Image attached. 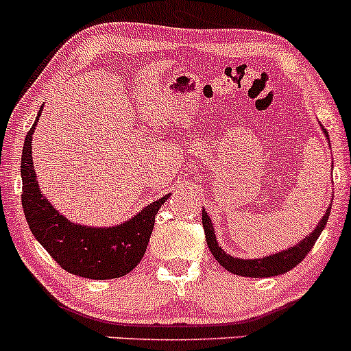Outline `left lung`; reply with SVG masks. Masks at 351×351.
I'll return each mask as SVG.
<instances>
[{"label": "left lung", "mask_w": 351, "mask_h": 351, "mask_svg": "<svg viewBox=\"0 0 351 351\" xmlns=\"http://www.w3.org/2000/svg\"><path fill=\"white\" fill-rule=\"evenodd\" d=\"M322 130L325 132L326 136H328V133H326V130L323 128V126ZM330 210H332V206H328L325 217L319 219L318 226L313 230V233L308 234L305 240L300 241V243L295 245L293 248L275 253V255L267 256V258H256V260H240V258H233L226 255V253L218 246V241L215 240L213 225H211V219L205 211H203L202 219H203V228H205L206 243L210 246L211 255L217 258V261L223 268L228 269V271L233 273V275L253 276V278H268V276L283 275V273L290 271L291 268H295L296 265L302 263L303 258L306 256V253L311 252L315 241L318 240L319 233H322L323 228H325L326 221H328V217H330Z\"/></svg>", "instance_id": "left-lung-1"}]
</instances>
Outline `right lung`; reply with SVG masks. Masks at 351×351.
I'll return each instance as SVG.
<instances>
[{"label":"right lung","instance_id":"1","mask_svg":"<svg viewBox=\"0 0 351 351\" xmlns=\"http://www.w3.org/2000/svg\"><path fill=\"white\" fill-rule=\"evenodd\" d=\"M36 123L38 118L26 134L21 155V203L29 230L53 260L68 273L90 280L125 276L143 258L155 226V215L168 195L119 226L88 228L73 225L49 205L38 188L32 156V134Z\"/></svg>","mask_w":351,"mask_h":351}]
</instances>
